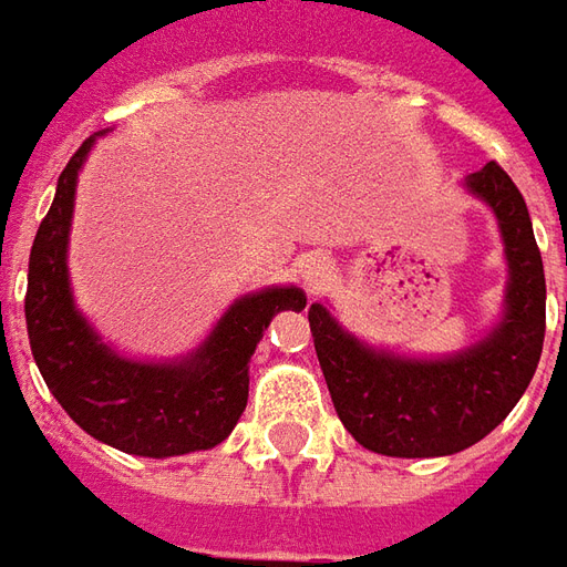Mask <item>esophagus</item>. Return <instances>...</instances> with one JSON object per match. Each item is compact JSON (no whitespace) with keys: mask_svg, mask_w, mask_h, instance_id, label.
I'll list each match as a JSON object with an SVG mask.
<instances>
[{"mask_svg":"<svg viewBox=\"0 0 567 567\" xmlns=\"http://www.w3.org/2000/svg\"><path fill=\"white\" fill-rule=\"evenodd\" d=\"M331 272H334V267H331V260L324 255H307L300 260V279H303L307 291H312V295H319L324 285L331 282Z\"/></svg>","mask_w":567,"mask_h":567,"instance_id":"34e87169","label":"esophagus"}]
</instances>
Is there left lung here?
I'll list each match as a JSON object with an SVG mask.
<instances>
[{"label": "left lung", "instance_id": "8db88e82", "mask_svg": "<svg viewBox=\"0 0 567 567\" xmlns=\"http://www.w3.org/2000/svg\"><path fill=\"white\" fill-rule=\"evenodd\" d=\"M463 187L497 217L509 267L504 316L478 343L442 359H408L343 331L322 303L310 307L312 343L338 417L374 454L442 457L476 445L516 408L540 362L546 279L528 205L497 162L470 174Z\"/></svg>", "mask_w": 567, "mask_h": 567}]
</instances>
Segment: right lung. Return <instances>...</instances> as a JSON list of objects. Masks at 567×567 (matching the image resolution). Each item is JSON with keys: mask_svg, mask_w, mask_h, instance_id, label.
Returning <instances> with one entry per match:
<instances>
[{"mask_svg": "<svg viewBox=\"0 0 567 567\" xmlns=\"http://www.w3.org/2000/svg\"><path fill=\"white\" fill-rule=\"evenodd\" d=\"M94 137L58 177L27 272V334L51 395L97 442L137 457H177L220 445L248 405V362L272 316L303 310L307 295L276 285L239 297L199 350L177 362H137L106 347L76 310L66 243L82 165Z\"/></svg>", "mask_w": 567, "mask_h": 567, "instance_id": "add662e5", "label": "right lung"}]
</instances>
